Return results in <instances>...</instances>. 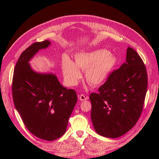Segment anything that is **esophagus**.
Wrapping results in <instances>:
<instances>
[{"label": "esophagus", "instance_id": "1", "mask_svg": "<svg viewBox=\"0 0 159 159\" xmlns=\"http://www.w3.org/2000/svg\"><path fill=\"white\" fill-rule=\"evenodd\" d=\"M79 100H80L84 101V100H86L88 99L89 98L87 97V96H85V95H83V94H81V95L79 96Z\"/></svg>", "mask_w": 159, "mask_h": 159}]
</instances>
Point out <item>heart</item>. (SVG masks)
I'll return each mask as SVG.
<instances>
[{
	"instance_id": "b5f03b06",
	"label": "heart",
	"mask_w": 159,
	"mask_h": 159,
	"mask_svg": "<svg viewBox=\"0 0 159 159\" xmlns=\"http://www.w3.org/2000/svg\"><path fill=\"white\" fill-rule=\"evenodd\" d=\"M73 62L69 58L62 61V70L66 83L75 86L82 77L80 70H85V79L92 85L102 84L117 63V57L107 50L99 49L77 53Z\"/></svg>"
}]
</instances>
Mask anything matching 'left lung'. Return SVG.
Segmentation results:
<instances>
[{"label":"left lung","instance_id":"1","mask_svg":"<svg viewBox=\"0 0 159 159\" xmlns=\"http://www.w3.org/2000/svg\"><path fill=\"white\" fill-rule=\"evenodd\" d=\"M148 87V75L143 60L128 47L126 63L113 71L107 81L92 93L91 118L100 135L117 138L129 131L142 112Z\"/></svg>","mask_w":159,"mask_h":159}]
</instances>
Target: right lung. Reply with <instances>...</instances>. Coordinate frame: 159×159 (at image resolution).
<instances>
[{"label":"right lung","instance_id":"right-lung-1","mask_svg":"<svg viewBox=\"0 0 159 159\" xmlns=\"http://www.w3.org/2000/svg\"><path fill=\"white\" fill-rule=\"evenodd\" d=\"M50 45L48 40L33 43L21 54L13 72L12 95L27 129L39 139L54 141L66 133L77 95L63 87L55 74L37 72L30 66L35 54Z\"/></svg>","mask_w":159,"mask_h":159}]
</instances>
